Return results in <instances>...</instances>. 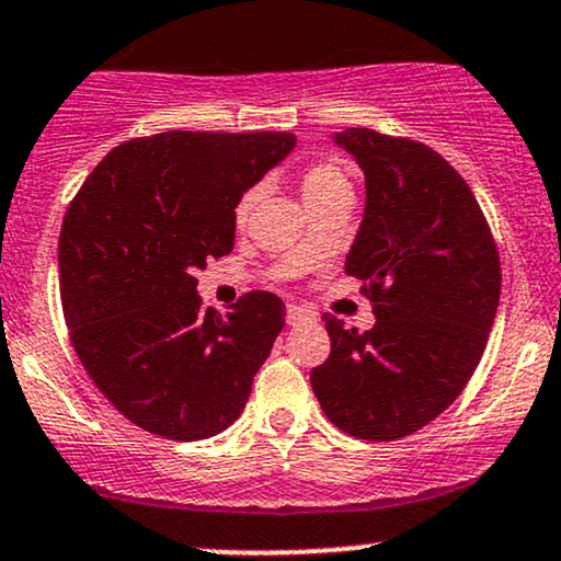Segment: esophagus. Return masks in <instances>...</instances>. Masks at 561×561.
Masks as SVG:
<instances>
[{
	"instance_id": "34e87169",
	"label": "esophagus",
	"mask_w": 561,
	"mask_h": 561,
	"mask_svg": "<svg viewBox=\"0 0 561 561\" xmlns=\"http://www.w3.org/2000/svg\"><path fill=\"white\" fill-rule=\"evenodd\" d=\"M308 319H313L311 311H306V308L300 306H287V324H300V321Z\"/></svg>"
}]
</instances>
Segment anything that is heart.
Wrapping results in <instances>:
<instances>
[{
    "label": "heart",
    "instance_id": "obj_1",
    "mask_svg": "<svg viewBox=\"0 0 561 561\" xmlns=\"http://www.w3.org/2000/svg\"><path fill=\"white\" fill-rule=\"evenodd\" d=\"M347 192H351V182H347L345 171L340 169L337 163H332V160H317V163H311L300 173V195L306 199L308 208L324 203V199L347 195ZM259 199H261V186H253V190H248L240 199H237L234 221L240 224V227L248 224V218L253 214Z\"/></svg>",
    "mask_w": 561,
    "mask_h": 561
}]
</instances>
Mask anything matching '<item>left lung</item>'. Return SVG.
I'll return each mask as SVG.
<instances>
[{"label":"left lung","mask_w":561,"mask_h":561,"mask_svg":"<svg viewBox=\"0 0 561 561\" xmlns=\"http://www.w3.org/2000/svg\"><path fill=\"white\" fill-rule=\"evenodd\" d=\"M362 165L364 221L345 274L364 282L375 327L324 313L332 351L311 371L327 420L358 440H398L448 409L478 369L501 263L478 199L435 150L371 128L334 134Z\"/></svg>","instance_id":"left-lung-1"}]
</instances>
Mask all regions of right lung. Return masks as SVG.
Here are the masks:
<instances>
[{"label": "right lung", "mask_w": 561, "mask_h": 561, "mask_svg": "<svg viewBox=\"0 0 561 561\" xmlns=\"http://www.w3.org/2000/svg\"><path fill=\"white\" fill-rule=\"evenodd\" d=\"M295 147L285 131H163L100 160L60 231L70 343L128 422L169 440L227 430L285 327V302L248 293L203 308L197 268L234 248L237 199Z\"/></svg>", "instance_id": "1"}]
</instances>
